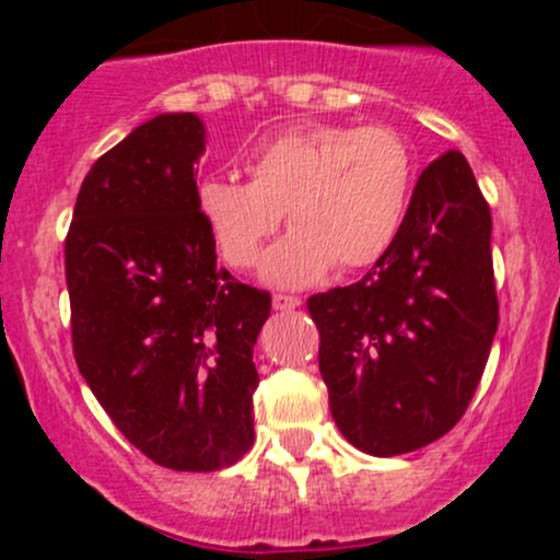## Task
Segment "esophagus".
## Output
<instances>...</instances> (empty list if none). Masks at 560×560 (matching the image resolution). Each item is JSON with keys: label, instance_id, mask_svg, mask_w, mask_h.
<instances>
[{"label": "esophagus", "instance_id": "34e87169", "mask_svg": "<svg viewBox=\"0 0 560 560\" xmlns=\"http://www.w3.org/2000/svg\"><path fill=\"white\" fill-rule=\"evenodd\" d=\"M300 307V298H292V294H273V311L289 313Z\"/></svg>", "mask_w": 560, "mask_h": 560}]
</instances>
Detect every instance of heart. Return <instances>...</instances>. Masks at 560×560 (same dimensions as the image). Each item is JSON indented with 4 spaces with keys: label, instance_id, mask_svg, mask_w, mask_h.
I'll list each match as a JSON object with an SVG mask.
<instances>
[{
    "label": "heart",
    "instance_id": "b5f03b06",
    "mask_svg": "<svg viewBox=\"0 0 560 560\" xmlns=\"http://www.w3.org/2000/svg\"><path fill=\"white\" fill-rule=\"evenodd\" d=\"M247 182L208 176L197 210L231 268H253L287 213L294 231L262 260V279L307 287L334 266H374L397 240L413 189V152L389 126L316 124L262 141Z\"/></svg>",
    "mask_w": 560,
    "mask_h": 560
}]
</instances>
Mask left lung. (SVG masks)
Masks as SVG:
<instances>
[{
	"instance_id": "left-lung-1",
	"label": "left lung",
	"mask_w": 560,
	"mask_h": 560,
	"mask_svg": "<svg viewBox=\"0 0 560 560\" xmlns=\"http://www.w3.org/2000/svg\"><path fill=\"white\" fill-rule=\"evenodd\" d=\"M492 215L450 150L421 173L397 240L350 287L307 300L334 423L378 458L413 453L466 413L498 331Z\"/></svg>"
}]
</instances>
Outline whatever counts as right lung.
I'll use <instances>...</instances> for the list:
<instances>
[{
	"mask_svg": "<svg viewBox=\"0 0 560 560\" xmlns=\"http://www.w3.org/2000/svg\"><path fill=\"white\" fill-rule=\"evenodd\" d=\"M202 152L195 113L137 126L86 173L66 240L81 376L173 471H218L253 447V347L271 316V294L218 266L197 210Z\"/></svg>",
	"mask_w": 560,
	"mask_h": 560,
	"instance_id": "right-lung-1",
	"label": "right lung"
}]
</instances>
